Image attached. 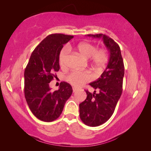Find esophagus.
<instances>
[{"mask_svg": "<svg viewBox=\"0 0 151 151\" xmlns=\"http://www.w3.org/2000/svg\"><path fill=\"white\" fill-rule=\"evenodd\" d=\"M78 88H76V87H73V91L75 93V92H76V91H78Z\"/></svg>", "mask_w": 151, "mask_h": 151, "instance_id": "esophagus-1", "label": "esophagus"}]
</instances>
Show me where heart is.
I'll return each instance as SVG.
<instances>
[{
  "label": "heart",
  "instance_id": "b5f03b06",
  "mask_svg": "<svg viewBox=\"0 0 151 151\" xmlns=\"http://www.w3.org/2000/svg\"><path fill=\"white\" fill-rule=\"evenodd\" d=\"M76 50L83 57L86 58H90L94 68L100 72L103 70L109 60L108 50L105 48L97 49L94 45L87 42H82L77 45ZM69 51L67 48H63L61 50L59 56V62L60 65L64 67ZM93 78L91 72L88 70H73L67 76V80L72 85L76 87H81L85 83L91 81Z\"/></svg>",
  "mask_w": 151,
  "mask_h": 151
}]
</instances>
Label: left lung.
<instances>
[{
	"instance_id": "obj_1",
	"label": "left lung",
	"mask_w": 151,
	"mask_h": 151,
	"mask_svg": "<svg viewBox=\"0 0 151 151\" xmlns=\"http://www.w3.org/2000/svg\"><path fill=\"white\" fill-rule=\"evenodd\" d=\"M87 36L101 38L110 52L108 65L101 78L89 84L98 89L99 93L95 91L91 93L86 90L87 97L79 105L80 117L83 123L89 127H97L106 122L114 114L123 91L124 67L120 47L111 38L102 34Z\"/></svg>"
}]
</instances>
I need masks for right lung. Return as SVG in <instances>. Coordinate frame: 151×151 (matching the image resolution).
Wrapping results in <instances>:
<instances>
[{
  "mask_svg": "<svg viewBox=\"0 0 151 151\" xmlns=\"http://www.w3.org/2000/svg\"><path fill=\"white\" fill-rule=\"evenodd\" d=\"M73 36L53 34L46 37L32 53L24 70V96L30 110L40 120L51 122L60 117L73 89L68 83H60L52 91L49 83L60 69L59 56L63 45Z\"/></svg>",
  "mask_w": 151,
  "mask_h": 151,
  "instance_id": "obj_1",
  "label": "right lung"
}]
</instances>
